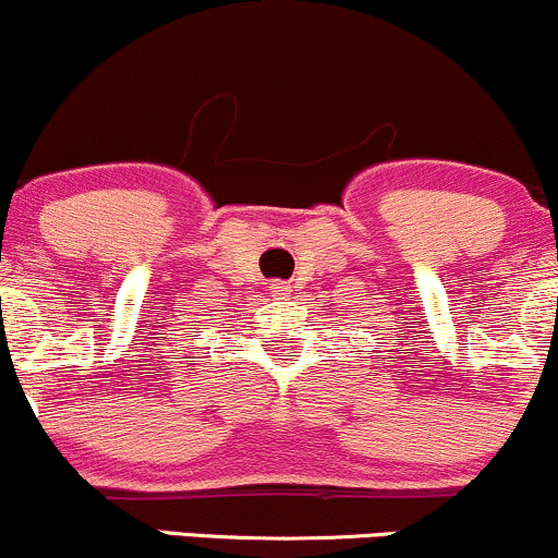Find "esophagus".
Returning a JSON list of instances; mask_svg holds the SVG:
<instances>
[{
    "mask_svg": "<svg viewBox=\"0 0 558 558\" xmlns=\"http://www.w3.org/2000/svg\"><path fill=\"white\" fill-rule=\"evenodd\" d=\"M268 292H271V298H290V284L287 281H274Z\"/></svg>",
    "mask_w": 558,
    "mask_h": 558,
    "instance_id": "34e87169",
    "label": "esophagus"
}]
</instances>
